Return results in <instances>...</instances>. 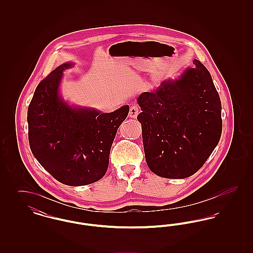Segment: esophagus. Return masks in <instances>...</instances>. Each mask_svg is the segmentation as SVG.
<instances>
[{"instance_id":"1","label":"esophagus","mask_w":253,"mask_h":253,"mask_svg":"<svg viewBox=\"0 0 253 253\" xmlns=\"http://www.w3.org/2000/svg\"><path fill=\"white\" fill-rule=\"evenodd\" d=\"M139 112H140V109L137 105H132L131 108H130V111H129V116L132 119H135L137 117V115L139 114Z\"/></svg>"}]
</instances>
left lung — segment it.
Listing matches in <instances>:
<instances>
[{
	"label": "left lung",
	"instance_id": "8db88e82",
	"mask_svg": "<svg viewBox=\"0 0 253 253\" xmlns=\"http://www.w3.org/2000/svg\"><path fill=\"white\" fill-rule=\"evenodd\" d=\"M193 65L137 98L146 162L161 177L194 174L221 137L220 96L208 69L199 60Z\"/></svg>",
	"mask_w": 253,
	"mask_h": 253
}]
</instances>
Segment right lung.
I'll list each match as a JSON object with an SVG mask.
<instances>
[{
    "mask_svg": "<svg viewBox=\"0 0 253 253\" xmlns=\"http://www.w3.org/2000/svg\"><path fill=\"white\" fill-rule=\"evenodd\" d=\"M66 62L37 86L28 106V140L33 156L49 173L68 186L99 180L108 169L110 150L129 113L125 105L112 113L72 107L59 93Z\"/></svg>",
    "mask_w": 253,
    "mask_h": 253,
    "instance_id": "1",
    "label": "right lung"
}]
</instances>
